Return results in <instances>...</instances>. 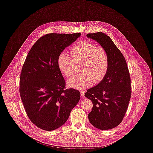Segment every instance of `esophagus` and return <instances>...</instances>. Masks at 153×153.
<instances>
[{
  "label": "esophagus",
  "instance_id": "34e87169",
  "mask_svg": "<svg viewBox=\"0 0 153 153\" xmlns=\"http://www.w3.org/2000/svg\"><path fill=\"white\" fill-rule=\"evenodd\" d=\"M80 94H81V97H85V91L84 90H80Z\"/></svg>",
  "mask_w": 153,
  "mask_h": 153
}]
</instances>
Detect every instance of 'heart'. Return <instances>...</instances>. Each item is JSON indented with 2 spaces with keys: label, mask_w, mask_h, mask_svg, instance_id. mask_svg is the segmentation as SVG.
I'll return each mask as SVG.
<instances>
[{
  "label": "heart",
  "mask_w": 153,
  "mask_h": 153,
  "mask_svg": "<svg viewBox=\"0 0 153 153\" xmlns=\"http://www.w3.org/2000/svg\"><path fill=\"white\" fill-rule=\"evenodd\" d=\"M70 53L71 56L62 52L58 58L59 68L66 77L74 74L76 65L81 64V73L68 80L69 86L82 89L93 82H100L105 77L110 67L109 55L105 48L97 46L89 41L81 40L72 45Z\"/></svg>",
  "instance_id": "obj_1"
}]
</instances>
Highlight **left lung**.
Masks as SVG:
<instances>
[{"mask_svg": "<svg viewBox=\"0 0 153 153\" xmlns=\"http://www.w3.org/2000/svg\"><path fill=\"white\" fill-rule=\"evenodd\" d=\"M86 36L105 48L110 57V67L105 77L85 94L93 104L88 118L98 129H112L122 122L128 106L131 95L128 68L121 52L109 36L103 32Z\"/></svg>", "mask_w": 153, "mask_h": 153, "instance_id": "1", "label": "left lung"}]
</instances>
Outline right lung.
Returning a JSON list of instances; mask_svg holds the SVG:
<instances>
[{
	"instance_id": "add662e5",
	"label": "right lung",
	"mask_w": 153,
	"mask_h": 153,
	"mask_svg": "<svg viewBox=\"0 0 153 153\" xmlns=\"http://www.w3.org/2000/svg\"><path fill=\"white\" fill-rule=\"evenodd\" d=\"M80 35L46 34L33 45L23 64L20 79L21 99L29 120L42 130L52 131L62 126L79 101L78 90L65 89L58 58Z\"/></svg>"
}]
</instances>
